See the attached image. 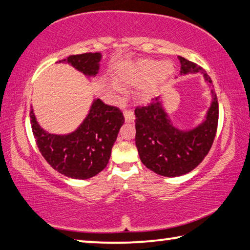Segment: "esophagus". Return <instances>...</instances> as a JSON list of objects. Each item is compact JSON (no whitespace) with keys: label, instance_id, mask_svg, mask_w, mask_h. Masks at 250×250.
Here are the masks:
<instances>
[{"label":"esophagus","instance_id":"34e87169","mask_svg":"<svg viewBox=\"0 0 250 250\" xmlns=\"http://www.w3.org/2000/svg\"><path fill=\"white\" fill-rule=\"evenodd\" d=\"M124 115H125V122H128V124H131V122L134 121V112L132 111V110H130V109L125 110Z\"/></svg>","mask_w":250,"mask_h":250}]
</instances>
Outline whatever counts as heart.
I'll use <instances>...</instances> for the list:
<instances>
[{
	"instance_id": "b5f03b06",
	"label": "heart",
	"mask_w": 250,
	"mask_h": 250,
	"mask_svg": "<svg viewBox=\"0 0 250 250\" xmlns=\"http://www.w3.org/2000/svg\"><path fill=\"white\" fill-rule=\"evenodd\" d=\"M172 73L173 65L170 62H162L154 59H141L128 69L121 71L117 80L121 84L141 87L140 97L149 99L159 91ZM111 90L117 94L122 91L118 84H111Z\"/></svg>"
}]
</instances>
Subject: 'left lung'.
I'll list each match as a JSON object with an SVG mask.
<instances>
[{"instance_id":"left-lung-1","label":"left lung","mask_w":250,"mask_h":250,"mask_svg":"<svg viewBox=\"0 0 250 250\" xmlns=\"http://www.w3.org/2000/svg\"><path fill=\"white\" fill-rule=\"evenodd\" d=\"M181 75L202 73L211 83L201 66L179 56ZM205 120L191 130H181L172 124L160 97L147 105L137 107L135 146L141 162L156 174L175 177L194 170L208 153L216 135L218 101L214 90Z\"/></svg>"}]
</instances>
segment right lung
<instances>
[{
	"mask_svg": "<svg viewBox=\"0 0 250 250\" xmlns=\"http://www.w3.org/2000/svg\"><path fill=\"white\" fill-rule=\"evenodd\" d=\"M100 59V53H84L71 55L59 62H67L88 77H95ZM29 117L34 138L44 159L61 174L77 180L90 179L107 167L125 122L119 108L100 99H94L83 124L68 134H52L41 128L33 109Z\"/></svg>",
	"mask_w": 250,
	"mask_h": 250,
	"instance_id": "right-lung-1",
	"label": "right lung"
}]
</instances>
